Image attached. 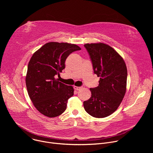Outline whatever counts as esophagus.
<instances>
[{
    "label": "esophagus",
    "mask_w": 153,
    "mask_h": 153,
    "mask_svg": "<svg viewBox=\"0 0 153 153\" xmlns=\"http://www.w3.org/2000/svg\"><path fill=\"white\" fill-rule=\"evenodd\" d=\"M82 88L81 86H74V89L76 90H79Z\"/></svg>",
    "instance_id": "obj_1"
}]
</instances>
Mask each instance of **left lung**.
Instances as JSON below:
<instances>
[{
  "mask_svg": "<svg viewBox=\"0 0 153 153\" xmlns=\"http://www.w3.org/2000/svg\"><path fill=\"white\" fill-rule=\"evenodd\" d=\"M99 85L90 88L91 96L83 102L85 110L97 118L113 114L121 103L126 89L127 69L123 58L112 47L103 43H86Z\"/></svg>",
  "mask_w": 153,
  "mask_h": 153,
  "instance_id": "8db88e82",
  "label": "left lung"
}]
</instances>
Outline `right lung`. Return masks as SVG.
<instances>
[{
    "mask_svg": "<svg viewBox=\"0 0 153 153\" xmlns=\"http://www.w3.org/2000/svg\"><path fill=\"white\" fill-rule=\"evenodd\" d=\"M81 48L68 43H47L32 56L28 65L26 86L34 106L42 114L55 117L67 108L69 98L74 94L72 86L56 79L65 68V60Z\"/></svg>",
    "mask_w": 153,
    "mask_h": 153,
    "instance_id": "1",
    "label": "right lung"
}]
</instances>
